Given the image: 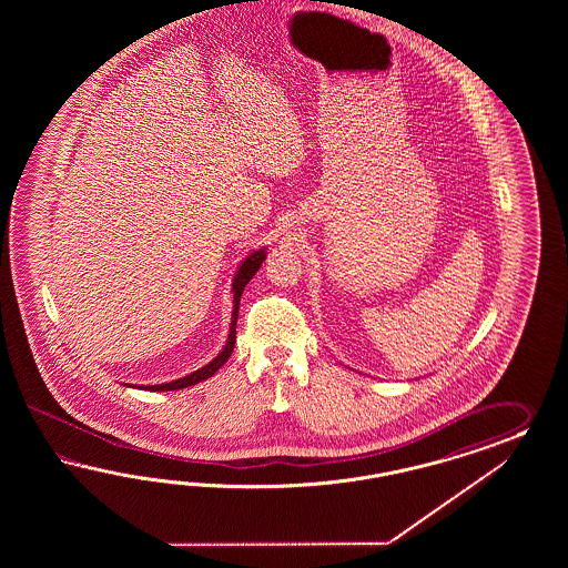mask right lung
<instances>
[{"label": "right lung", "mask_w": 568, "mask_h": 568, "mask_svg": "<svg viewBox=\"0 0 568 568\" xmlns=\"http://www.w3.org/2000/svg\"><path fill=\"white\" fill-rule=\"evenodd\" d=\"M264 258H266V247H262V250H254L247 258H243V262L240 264V268H237V273H235V278H233V290H231V292H233V314H231V327H229V337H226V344H224L223 352H221L214 361L207 362L206 366L197 368V371H195V373H191V375L176 378V381H171V383H162V385H141L139 389H145V392H172V389L190 387V385L202 383V381H206V378L212 377V375L223 366L224 362L231 358L233 347H235V328H237L241 293L245 290V285L250 283V278L258 273V268L262 266ZM135 387H138V385H135Z\"/></svg>", "instance_id": "add662e5"}]
</instances>
